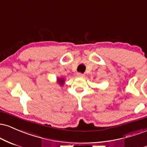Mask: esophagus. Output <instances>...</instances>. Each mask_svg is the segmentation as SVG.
<instances>
[{
	"label": "esophagus",
	"mask_w": 147,
	"mask_h": 147,
	"mask_svg": "<svg viewBox=\"0 0 147 147\" xmlns=\"http://www.w3.org/2000/svg\"><path fill=\"white\" fill-rule=\"evenodd\" d=\"M77 76H78V77H84V74L81 73V72H78V73H77Z\"/></svg>",
	"instance_id": "obj_1"
}]
</instances>
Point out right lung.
Here are the masks:
<instances>
[{"label":"right lung","mask_w":147,"mask_h":147,"mask_svg":"<svg viewBox=\"0 0 147 147\" xmlns=\"http://www.w3.org/2000/svg\"><path fill=\"white\" fill-rule=\"evenodd\" d=\"M58 82H59V84H60L61 86H62L63 84V83H64V80L63 79H58Z\"/></svg>","instance_id":"1"}]
</instances>
